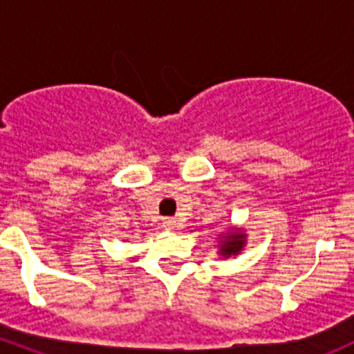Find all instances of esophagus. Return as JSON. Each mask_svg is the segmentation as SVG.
Returning <instances> with one entry per match:
<instances>
[{
	"label": "esophagus",
	"instance_id": "34e87169",
	"mask_svg": "<svg viewBox=\"0 0 354 354\" xmlns=\"http://www.w3.org/2000/svg\"><path fill=\"white\" fill-rule=\"evenodd\" d=\"M162 226L164 230H174V227H178V221L173 219V217H167V219L162 221Z\"/></svg>",
	"mask_w": 354,
	"mask_h": 354
}]
</instances>
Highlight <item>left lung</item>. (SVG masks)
I'll return each instance as SVG.
<instances>
[{
  "label": "left lung",
  "instance_id": "1",
  "mask_svg": "<svg viewBox=\"0 0 354 354\" xmlns=\"http://www.w3.org/2000/svg\"><path fill=\"white\" fill-rule=\"evenodd\" d=\"M224 240L219 245V253L223 257H231L238 255V253L243 250L245 246V238L246 234L241 230H231L230 233H226V236H223Z\"/></svg>",
  "mask_w": 354,
  "mask_h": 354
}]
</instances>
